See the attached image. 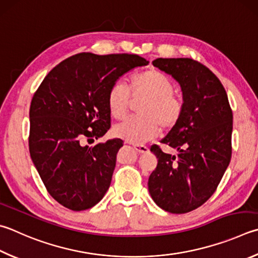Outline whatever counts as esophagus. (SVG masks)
Here are the masks:
<instances>
[{
  "instance_id": "34e87169",
  "label": "esophagus",
  "mask_w": 258,
  "mask_h": 258,
  "mask_svg": "<svg viewBox=\"0 0 258 258\" xmlns=\"http://www.w3.org/2000/svg\"><path fill=\"white\" fill-rule=\"evenodd\" d=\"M134 149L138 153H148L149 152V149L145 147V145H134Z\"/></svg>"
}]
</instances>
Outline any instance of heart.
<instances>
[{
  "instance_id": "obj_1",
  "label": "heart",
  "mask_w": 258,
  "mask_h": 258,
  "mask_svg": "<svg viewBox=\"0 0 258 258\" xmlns=\"http://www.w3.org/2000/svg\"><path fill=\"white\" fill-rule=\"evenodd\" d=\"M133 99H144L140 105L141 117L125 119L114 127L115 137L133 144L151 141L162 131H169L179 121L184 102L174 92V84L166 74L156 69L144 70L130 79ZM128 89L120 81L110 87L107 106L115 119L124 118L131 104Z\"/></svg>"
}]
</instances>
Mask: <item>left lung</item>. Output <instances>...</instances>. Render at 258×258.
<instances>
[{"mask_svg":"<svg viewBox=\"0 0 258 258\" xmlns=\"http://www.w3.org/2000/svg\"><path fill=\"white\" fill-rule=\"evenodd\" d=\"M154 67L179 83L184 110L161 143L177 156L152 145L157 168L148 187L159 208L170 213L198 209L212 196L231 159L232 110L213 72L191 58H157Z\"/></svg>","mask_w":258,"mask_h":258,"instance_id":"left-lung-1","label":"left lung"}]
</instances>
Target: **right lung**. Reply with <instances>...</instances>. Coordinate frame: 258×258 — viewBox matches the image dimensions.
Instances as JSON below:
<instances>
[{"label":"right lung","instance_id":"right-lung-1","mask_svg":"<svg viewBox=\"0 0 258 258\" xmlns=\"http://www.w3.org/2000/svg\"><path fill=\"white\" fill-rule=\"evenodd\" d=\"M149 62L139 55L80 53L51 70L32 97L31 160L55 201L73 211L95 207L108 190L120 139L93 147L110 128V87Z\"/></svg>","mask_w":258,"mask_h":258}]
</instances>
